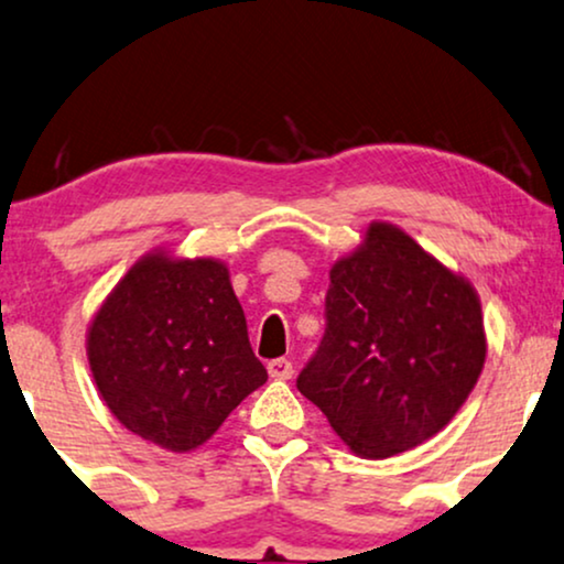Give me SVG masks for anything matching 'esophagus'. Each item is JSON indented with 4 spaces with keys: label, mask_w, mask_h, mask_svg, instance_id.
<instances>
[{
    "label": "esophagus",
    "mask_w": 564,
    "mask_h": 564,
    "mask_svg": "<svg viewBox=\"0 0 564 564\" xmlns=\"http://www.w3.org/2000/svg\"><path fill=\"white\" fill-rule=\"evenodd\" d=\"M269 377L271 379H290L293 377V364L288 358H274L269 360Z\"/></svg>",
    "instance_id": "obj_1"
}]
</instances>
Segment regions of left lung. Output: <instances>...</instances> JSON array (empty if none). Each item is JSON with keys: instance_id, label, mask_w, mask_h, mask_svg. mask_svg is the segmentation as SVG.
Masks as SVG:
<instances>
[{"instance_id": "1", "label": "left lung", "mask_w": 564, "mask_h": 564, "mask_svg": "<svg viewBox=\"0 0 564 564\" xmlns=\"http://www.w3.org/2000/svg\"><path fill=\"white\" fill-rule=\"evenodd\" d=\"M324 316L297 389L360 457L381 460L440 434L484 368L476 290L384 221L332 267Z\"/></svg>"}]
</instances>
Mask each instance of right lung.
I'll return each mask as SVG.
<instances>
[{"instance_id": "right-lung-1", "label": "right lung", "mask_w": 564, "mask_h": 564, "mask_svg": "<svg viewBox=\"0 0 564 564\" xmlns=\"http://www.w3.org/2000/svg\"><path fill=\"white\" fill-rule=\"evenodd\" d=\"M88 364L115 419L172 452L212 440L267 381L217 259L143 256L88 329Z\"/></svg>"}]
</instances>
